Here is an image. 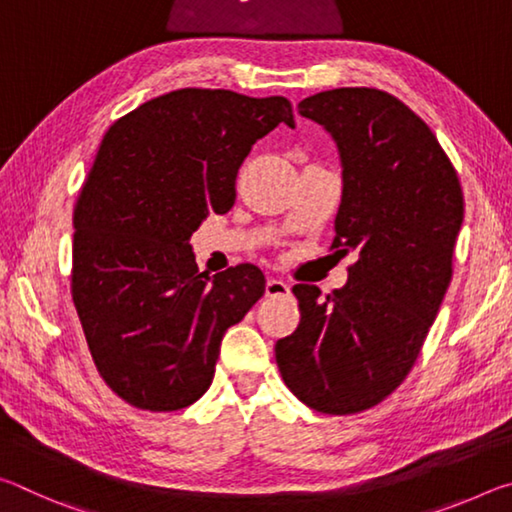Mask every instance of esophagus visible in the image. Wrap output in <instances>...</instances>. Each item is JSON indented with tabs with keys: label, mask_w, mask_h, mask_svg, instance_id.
<instances>
[{
	"label": "esophagus",
	"mask_w": 512,
	"mask_h": 512,
	"mask_svg": "<svg viewBox=\"0 0 512 512\" xmlns=\"http://www.w3.org/2000/svg\"><path fill=\"white\" fill-rule=\"evenodd\" d=\"M289 293H291V287L287 282L275 280V277L266 280V296L268 298H284V296H289Z\"/></svg>",
	"instance_id": "1"
}]
</instances>
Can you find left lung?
I'll return each mask as SVG.
<instances>
[{
    "instance_id": "obj_1",
    "label": "left lung",
    "mask_w": 512,
    "mask_h": 512,
    "mask_svg": "<svg viewBox=\"0 0 512 512\" xmlns=\"http://www.w3.org/2000/svg\"><path fill=\"white\" fill-rule=\"evenodd\" d=\"M298 110L339 146L332 248L357 262L327 300L314 284L293 287L300 325L275 343V361L302 404L350 415L386 400L418 359L452 280L463 189L431 128L393 94L327 90Z\"/></svg>"
}]
</instances>
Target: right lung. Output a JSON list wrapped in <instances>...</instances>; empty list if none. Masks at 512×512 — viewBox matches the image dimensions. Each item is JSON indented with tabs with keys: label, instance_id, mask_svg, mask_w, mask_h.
Wrapping results in <instances>:
<instances>
[{
	"label": "right lung",
	"instance_id": "right-lung-1",
	"mask_svg": "<svg viewBox=\"0 0 512 512\" xmlns=\"http://www.w3.org/2000/svg\"><path fill=\"white\" fill-rule=\"evenodd\" d=\"M293 121L289 99L173 90L103 135L74 205L72 300L103 381L142 411H178L212 384L225 329L264 296L239 264L198 273L189 246L235 205L241 162Z\"/></svg>",
	"mask_w": 512,
	"mask_h": 512
}]
</instances>
